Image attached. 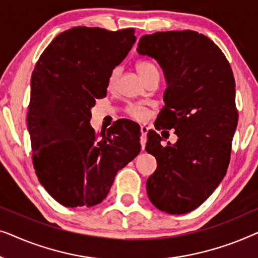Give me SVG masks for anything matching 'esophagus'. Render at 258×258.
Segmentation results:
<instances>
[{
	"label": "esophagus",
	"instance_id": "34e87169",
	"mask_svg": "<svg viewBox=\"0 0 258 258\" xmlns=\"http://www.w3.org/2000/svg\"><path fill=\"white\" fill-rule=\"evenodd\" d=\"M141 147H142V150H144L147 143V134H148V126L147 125H141Z\"/></svg>",
	"mask_w": 258,
	"mask_h": 258
}]
</instances>
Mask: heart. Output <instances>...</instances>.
I'll return each mask as SVG.
<instances>
[{"instance_id":"heart-1","label":"heart","mask_w":258,"mask_h":258,"mask_svg":"<svg viewBox=\"0 0 258 258\" xmlns=\"http://www.w3.org/2000/svg\"><path fill=\"white\" fill-rule=\"evenodd\" d=\"M136 69L144 81H146L150 75H153V74L158 73L156 66L149 61H139L136 63ZM118 73H119V69L114 68L111 70V73L109 74V77H108L109 87L115 86L116 81H117V77H118ZM126 114H128L130 117L139 119V121H142V119L147 118L148 111H147V108L142 104L130 103L128 107H126Z\"/></svg>"}]
</instances>
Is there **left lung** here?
Masks as SVG:
<instances>
[{
  "label": "left lung",
  "mask_w": 258,
  "mask_h": 258,
  "mask_svg": "<svg viewBox=\"0 0 258 258\" xmlns=\"http://www.w3.org/2000/svg\"><path fill=\"white\" fill-rule=\"evenodd\" d=\"M137 51L156 59L167 80L155 128L175 129L178 137L163 147L156 132L148 133L146 150L157 161L148 197L164 213H190L214 192L230 162L238 122L234 74L221 49L194 30L144 35Z\"/></svg>",
  "instance_id": "obj_1"
}]
</instances>
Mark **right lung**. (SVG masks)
I'll use <instances>...</instances> for the list:
<instances>
[{"label":"right lung","instance_id":"obj_1","mask_svg":"<svg viewBox=\"0 0 258 258\" xmlns=\"http://www.w3.org/2000/svg\"><path fill=\"white\" fill-rule=\"evenodd\" d=\"M135 29L75 27L44 49L31 75L28 130L38 181L67 208L94 207L141 151L140 129L121 121L90 126V109L107 95L108 77L135 43Z\"/></svg>","mask_w":258,"mask_h":258}]
</instances>
